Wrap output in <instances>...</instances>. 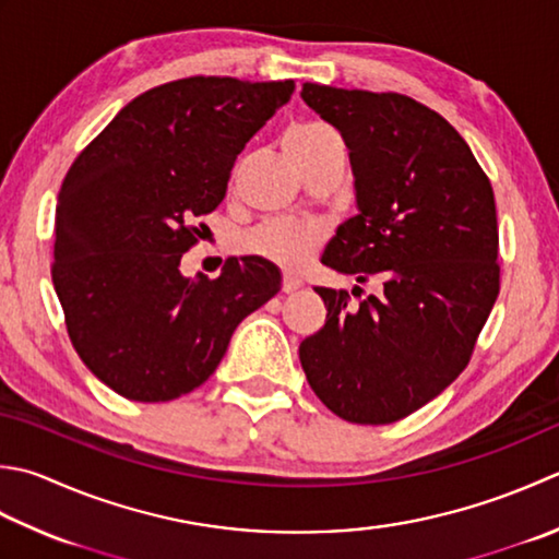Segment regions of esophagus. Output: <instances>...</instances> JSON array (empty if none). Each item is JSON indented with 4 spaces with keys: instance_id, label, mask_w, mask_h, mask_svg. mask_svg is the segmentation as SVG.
<instances>
[{
    "instance_id": "34e87169",
    "label": "esophagus",
    "mask_w": 559,
    "mask_h": 559,
    "mask_svg": "<svg viewBox=\"0 0 559 559\" xmlns=\"http://www.w3.org/2000/svg\"><path fill=\"white\" fill-rule=\"evenodd\" d=\"M302 286V278L298 276V273H293V271H286L283 273V293H293V290H298Z\"/></svg>"
}]
</instances>
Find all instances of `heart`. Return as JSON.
Segmentation results:
<instances>
[{
	"mask_svg": "<svg viewBox=\"0 0 559 559\" xmlns=\"http://www.w3.org/2000/svg\"><path fill=\"white\" fill-rule=\"evenodd\" d=\"M338 145L332 128L320 123H305L288 130L283 147L290 162H308L322 150ZM324 239V225L314 221H266L245 237V247L259 257L276 261L281 266H300Z\"/></svg>",
	"mask_w": 559,
	"mask_h": 559,
	"instance_id": "heart-1",
	"label": "heart"
}]
</instances>
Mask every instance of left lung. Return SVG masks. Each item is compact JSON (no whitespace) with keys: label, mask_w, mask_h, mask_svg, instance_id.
Returning a JSON list of instances; mask_svg holds the SVG:
<instances>
[{"label":"left lung","mask_w":559,"mask_h":559,"mask_svg":"<svg viewBox=\"0 0 559 559\" xmlns=\"http://www.w3.org/2000/svg\"><path fill=\"white\" fill-rule=\"evenodd\" d=\"M300 96L342 133L356 186L358 215L336 227L322 264L382 283L358 305L314 288L326 322L300 344V364L336 417L392 424L463 373L495 308V191L461 133L409 96L312 82Z\"/></svg>","instance_id":"left-lung-1"}]
</instances>
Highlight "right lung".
Wrapping results in <instances>:
<instances>
[{"label": "right lung", "instance_id": "right-lung-1", "mask_svg": "<svg viewBox=\"0 0 559 559\" xmlns=\"http://www.w3.org/2000/svg\"><path fill=\"white\" fill-rule=\"evenodd\" d=\"M295 90L186 76L133 98L72 162L55 211L52 286L84 366L133 402H169L215 373L247 314L281 290L261 257L217 278L181 257L225 199L249 138Z\"/></svg>", "mask_w": 559, "mask_h": 559}]
</instances>
